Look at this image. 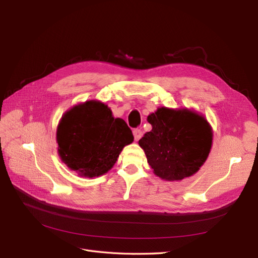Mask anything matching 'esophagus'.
Listing matches in <instances>:
<instances>
[{
  "label": "esophagus",
  "instance_id": "esophagus-1",
  "mask_svg": "<svg viewBox=\"0 0 258 258\" xmlns=\"http://www.w3.org/2000/svg\"><path fill=\"white\" fill-rule=\"evenodd\" d=\"M134 136H135L136 141H139V140L141 139V137H142V130L141 129H135L134 130Z\"/></svg>",
  "mask_w": 258,
  "mask_h": 258
}]
</instances>
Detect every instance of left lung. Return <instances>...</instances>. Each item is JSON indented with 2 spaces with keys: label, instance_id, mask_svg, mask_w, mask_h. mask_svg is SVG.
<instances>
[{
  "label": "left lung",
  "instance_id": "left-lung-1",
  "mask_svg": "<svg viewBox=\"0 0 258 258\" xmlns=\"http://www.w3.org/2000/svg\"><path fill=\"white\" fill-rule=\"evenodd\" d=\"M152 130L139 141L154 173L166 181L195 174L212 146V128L202 115L187 108L159 107L147 116Z\"/></svg>",
  "mask_w": 258,
  "mask_h": 258
}]
</instances>
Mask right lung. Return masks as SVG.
I'll return each mask as SVG.
<instances>
[{"label":"right lung","instance_id":"add662e5","mask_svg":"<svg viewBox=\"0 0 258 258\" xmlns=\"http://www.w3.org/2000/svg\"><path fill=\"white\" fill-rule=\"evenodd\" d=\"M132 141L134 135L126 121L114 118L111 108L96 100L67 111L57 128L61 160L85 177L106 173Z\"/></svg>","mask_w":258,"mask_h":258}]
</instances>
